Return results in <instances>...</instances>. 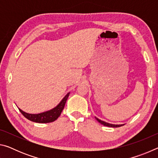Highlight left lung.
Here are the masks:
<instances>
[{
  "label": "left lung",
  "mask_w": 158,
  "mask_h": 158,
  "mask_svg": "<svg viewBox=\"0 0 158 158\" xmlns=\"http://www.w3.org/2000/svg\"><path fill=\"white\" fill-rule=\"evenodd\" d=\"M95 118L97 119V121L100 123H101L102 125H105V126H107V127H121V126H123V125H114V124H110V123H106L105 121H101V120L95 117Z\"/></svg>",
  "instance_id": "1"
}]
</instances>
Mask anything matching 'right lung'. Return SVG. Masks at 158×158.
I'll use <instances>...</instances> for the list:
<instances>
[{"instance_id": "right-lung-1", "label": "right lung", "mask_w": 158, "mask_h": 158, "mask_svg": "<svg viewBox=\"0 0 158 158\" xmlns=\"http://www.w3.org/2000/svg\"><path fill=\"white\" fill-rule=\"evenodd\" d=\"M69 93H68V94L63 98L60 102L58 104L56 107L51 109L49 111L43 112V113L37 114H31L26 113V112L22 111L19 108V110L21 113L23 115V116L31 121H33L35 123H47L53 122L60 116L61 112H62L63 109H64V106H65L66 101L69 97Z\"/></svg>"}]
</instances>
